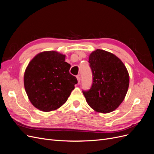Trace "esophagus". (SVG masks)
<instances>
[{
  "instance_id": "1",
  "label": "esophagus",
  "mask_w": 154,
  "mask_h": 154,
  "mask_svg": "<svg viewBox=\"0 0 154 154\" xmlns=\"http://www.w3.org/2000/svg\"><path fill=\"white\" fill-rule=\"evenodd\" d=\"M77 81H78V83L79 84L80 83V81H81V75H77Z\"/></svg>"
}]
</instances>
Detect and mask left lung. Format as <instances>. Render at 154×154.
<instances>
[{
	"label": "left lung",
	"instance_id": "left-lung-1",
	"mask_svg": "<svg viewBox=\"0 0 154 154\" xmlns=\"http://www.w3.org/2000/svg\"><path fill=\"white\" fill-rule=\"evenodd\" d=\"M88 62L92 71V86L82 91L88 104L98 112L115 111L123 101L129 86L125 66L113 54L100 49L91 53Z\"/></svg>",
	"mask_w": 154,
	"mask_h": 154
}]
</instances>
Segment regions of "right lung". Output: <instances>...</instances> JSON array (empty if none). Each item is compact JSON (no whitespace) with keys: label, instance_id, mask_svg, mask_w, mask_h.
I'll return each instance as SVG.
<instances>
[{"label":"right lung","instance_id":"add662e5","mask_svg":"<svg viewBox=\"0 0 154 154\" xmlns=\"http://www.w3.org/2000/svg\"><path fill=\"white\" fill-rule=\"evenodd\" d=\"M65 55L45 51L34 57L24 73V87L29 100L39 110L49 112L62 106L77 80L69 72Z\"/></svg>","mask_w":154,"mask_h":154}]
</instances>
